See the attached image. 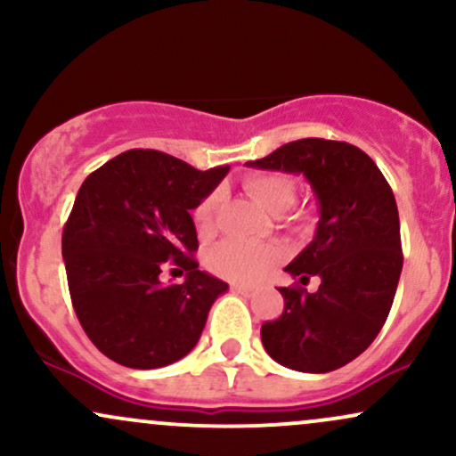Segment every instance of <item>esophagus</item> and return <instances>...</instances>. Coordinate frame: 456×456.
I'll return each instance as SVG.
<instances>
[{
  "mask_svg": "<svg viewBox=\"0 0 456 456\" xmlns=\"http://www.w3.org/2000/svg\"><path fill=\"white\" fill-rule=\"evenodd\" d=\"M232 289L235 294H242V296H250L255 291L253 285H232Z\"/></svg>",
  "mask_w": 456,
  "mask_h": 456,
  "instance_id": "34e87169",
  "label": "esophagus"
}]
</instances>
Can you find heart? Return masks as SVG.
I'll use <instances>...</instances> for the list:
<instances>
[{
	"label": "heart",
	"instance_id": "1",
	"mask_svg": "<svg viewBox=\"0 0 456 456\" xmlns=\"http://www.w3.org/2000/svg\"><path fill=\"white\" fill-rule=\"evenodd\" d=\"M244 188L248 195L270 214H281L289 210L296 201V182L285 174H253L246 177ZM223 192L214 191L203 199L195 210L197 232L210 235L216 227V214L221 208ZM302 221V218H300ZM281 248L276 244H255L227 240V242L214 246L208 255V265L216 276L227 281L248 282L259 279L264 272L281 261Z\"/></svg>",
	"mask_w": 456,
	"mask_h": 456
}]
</instances>
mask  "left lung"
Masks as SVG:
<instances>
[{"label": "left lung", "mask_w": 456, "mask_h": 456, "mask_svg": "<svg viewBox=\"0 0 456 456\" xmlns=\"http://www.w3.org/2000/svg\"><path fill=\"white\" fill-rule=\"evenodd\" d=\"M255 169L302 174L315 192V238L285 272L302 285L281 287L282 315L261 326L272 360L302 373H330L375 341L388 317L403 268L392 188L373 160L345 141L300 139L246 162Z\"/></svg>", "instance_id": "left-lung-1"}]
</instances>
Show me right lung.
<instances>
[{
  "mask_svg": "<svg viewBox=\"0 0 456 456\" xmlns=\"http://www.w3.org/2000/svg\"><path fill=\"white\" fill-rule=\"evenodd\" d=\"M229 167L199 171L156 150H128L86 177L61 233L68 289L83 330L128 369H160L195 347L227 282L199 270L195 210ZM169 265L187 272L164 285Z\"/></svg>",
  "mask_w": 456,
  "mask_h": 456,
  "instance_id": "1",
  "label": "right lung"
}]
</instances>
